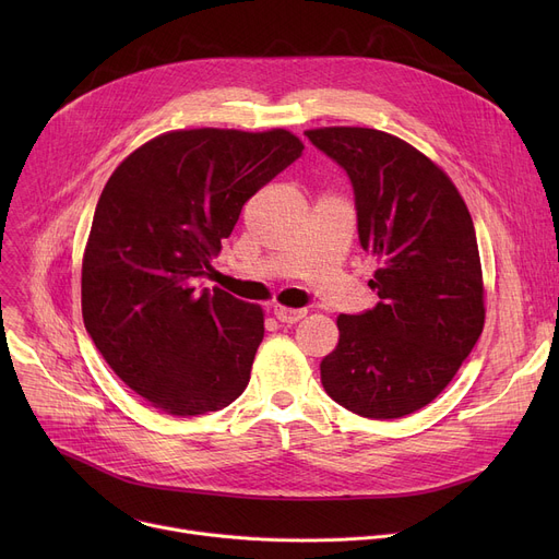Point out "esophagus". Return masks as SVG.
I'll list each match as a JSON object with an SVG mask.
<instances>
[{
  "label": "esophagus",
  "instance_id": "esophagus-1",
  "mask_svg": "<svg viewBox=\"0 0 559 559\" xmlns=\"http://www.w3.org/2000/svg\"><path fill=\"white\" fill-rule=\"evenodd\" d=\"M272 310H274V317L283 321V324H297V321H301L308 314V310L304 308H285L281 304H274Z\"/></svg>",
  "mask_w": 559,
  "mask_h": 559
}]
</instances>
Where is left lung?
I'll return each mask as SVG.
<instances>
[{"instance_id": "1", "label": "left lung", "mask_w": 559, "mask_h": 559, "mask_svg": "<svg viewBox=\"0 0 559 559\" xmlns=\"http://www.w3.org/2000/svg\"><path fill=\"white\" fill-rule=\"evenodd\" d=\"M306 135L340 163L356 192L358 235L378 270V306L340 314L321 383L367 419H399L435 401L485 326L474 219L449 174L409 142L365 127Z\"/></svg>"}]
</instances>
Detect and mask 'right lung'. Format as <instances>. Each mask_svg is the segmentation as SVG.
<instances>
[{
  "instance_id": "obj_1",
  "label": "right lung",
  "mask_w": 559,
  "mask_h": 559,
  "mask_svg": "<svg viewBox=\"0 0 559 559\" xmlns=\"http://www.w3.org/2000/svg\"><path fill=\"white\" fill-rule=\"evenodd\" d=\"M301 152L285 129H181L140 144L110 174L83 251V324L156 409L215 413L249 385L264 312L197 281L242 205Z\"/></svg>"
}]
</instances>
